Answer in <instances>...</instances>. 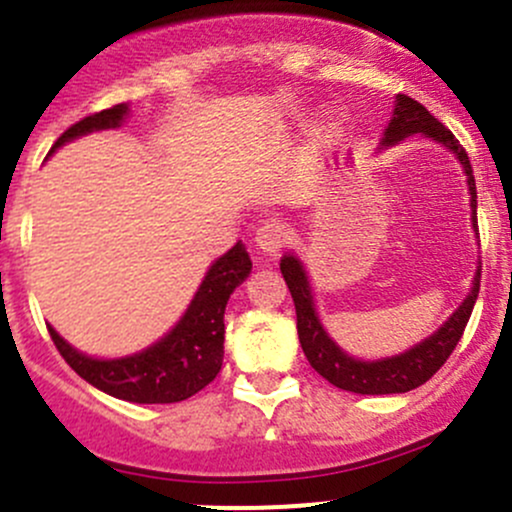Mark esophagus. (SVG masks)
I'll use <instances>...</instances> for the list:
<instances>
[{
  "label": "esophagus",
  "mask_w": 512,
  "mask_h": 512,
  "mask_svg": "<svg viewBox=\"0 0 512 512\" xmlns=\"http://www.w3.org/2000/svg\"><path fill=\"white\" fill-rule=\"evenodd\" d=\"M287 240H289L287 227L277 218L265 220V223L257 227L255 232V247L260 255H270V257L277 255V252L287 245Z\"/></svg>",
  "instance_id": "34e87169"
}]
</instances>
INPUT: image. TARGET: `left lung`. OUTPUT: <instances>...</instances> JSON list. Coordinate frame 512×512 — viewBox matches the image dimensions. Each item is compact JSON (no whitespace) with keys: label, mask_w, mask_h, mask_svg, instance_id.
I'll return each instance as SVG.
<instances>
[{"label":"left lung","mask_w":512,"mask_h":512,"mask_svg":"<svg viewBox=\"0 0 512 512\" xmlns=\"http://www.w3.org/2000/svg\"><path fill=\"white\" fill-rule=\"evenodd\" d=\"M421 133L428 141L438 143L446 148L448 153L456 156L461 163L463 173H466L468 193H471V225L473 232L478 235V195H476V178H473L471 160L468 153L463 151L461 143L456 141L451 131L438 121L436 116L426 111L421 103L414 98L399 94L394 101V113H391L389 126L384 128L381 136V148H391L401 143L404 138ZM282 277H285L289 292H292L294 309H297V334L302 352L312 364L317 374H322L329 384L337 389L352 391V394H406V391L416 389V386L426 384L451 356L456 344L461 342L463 329H466L468 319H471L473 307H476L478 289H480V262L478 270L473 275L471 292L466 294L456 312L441 324L433 334L426 339L409 347L406 352L394 356H381V359H356L347 354L324 329L322 319H319L317 304H314L312 282H309V272L304 262L299 260L294 252H285L280 260Z\"/></svg>","instance_id":"obj_1"}]
</instances>
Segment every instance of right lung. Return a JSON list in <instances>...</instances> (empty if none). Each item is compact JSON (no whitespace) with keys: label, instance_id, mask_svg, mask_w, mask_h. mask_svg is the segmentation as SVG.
I'll return each instance as SVG.
<instances>
[{"label":"right lung","instance_id":"add662e5","mask_svg":"<svg viewBox=\"0 0 512 512\" xmlns=\"http://www.w3.org/2000/svg\"><path fill=\"white\" fill-rule=\"evenodd\" d=\"M128 113H131V106L118 103L94 116H86L84 121L74 123L69 131L61 133L59 141L51 146L49 156L76 138L123 126ZM250 272V255L245 245L237 242L232 250H227L208 267L198 292L193 294L188 309L175 322V327L151 347L136 354L98 359L71 347L51 324L49 334L66 364L103 394L131 401V404H175V401L198 394L218 376L225 354L227 299L235 292V287H240L250 277Z\"/></svg>","mask_w":512,"mask_h":512}]
</instances>
